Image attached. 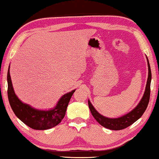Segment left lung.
Returning <instances> with one entry per match:
<instances>
[{
	"instance_id": "8db88e82",
	"label": "left lung",
	"mask_w": 159,
	"mask_h": 159,
	"mask_svg": "<svg viewBox=\"0 0 159 159\" xmlns=\"http://www.w3.org/2000/svg\"><path fill=\"white\" fill-rule=\"evenodd\" d=\"M148 61V69H149V74H148V79L147 82L146 89L143 97L139 102L138 105L134 108L133 111L129 112L128 114H125L120 118H109L104 117L96 111L94 108L92 104L90 101H88V106H89L91 114L93 116V117L95 118V120L99 124L103 126V127L110 129V130H120L125 129L128 127L133 123L136 121L140 118L144 112L146 110L148 106L150 98V85L151 80H152V72H151V68L149 65V60L147 59Z\"/></svg>"
}]
</instances>
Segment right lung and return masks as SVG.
I'll return each mask as SVG.
<instances>
[{
    "label": "right lung",
    "instance_id": "obj_1",
    "mask_svg": "<svg viewBox=\"0 0 159 159\" xmlns=\"http://www.w3.org/2000/svg\"><path fill=\"white\" fill-rule=\"evenodd\" d=\"M7 96L13 112L24 123L35 130H47L57 125L65 116L70 99L76 90H72L61 97L57 106L53 109L41 111L22 103L16 96L10 75V66L7 71Z\"/></svg>",
    "mask_w": 159,
    "mask_h": 159
}]
</instances>
